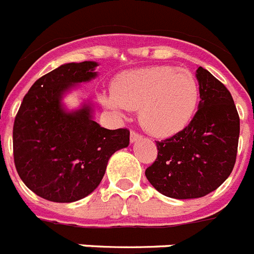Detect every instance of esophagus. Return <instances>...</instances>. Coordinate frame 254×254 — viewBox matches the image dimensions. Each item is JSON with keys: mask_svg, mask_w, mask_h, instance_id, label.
Instances as JSON below:
<instances>
[{"mask_svg": "<svg viewBox=\"0 0 254 254\" xmlns=\"http://www.w3.org/2000/svg\"><path fill=\"white\" fill-rule=\"evenodd\" d=\"M131 142H135V141H137V140H140V138L142 137L141 135H138L137 132H135V131H131Z\"/></svg>", "mask_w": 254, "mask_h": 254, "instance_id": "obj_1", "label": "esophagus"}]
</instances>
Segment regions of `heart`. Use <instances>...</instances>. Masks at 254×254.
Instances as JSON below:
<instances>
[{
  "label": "heart",
  "mask_w": 254,
  "mask_h": 254,
  "mask_svg": "<svg viewBox=\"0 0 254 254\" xmlns=\"http://www.w3.org/2000/svg\"><path fill=\"white\" fill-rule=\"evenodd\" d=\"M104 106L122 116L138 110V122L157 137H168L189 125L198 108L199 84L188 69L153 66L125 71L113 83Z\"/></svg>",
  "instance_id": "heart-1"
}]
</instances>
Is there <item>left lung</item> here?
Instances as JSON below:
<instances>
[{
    "label": "left lung",
    "mask_w": 254,
    "mask_h": 254,
    "mask_svg": "<svg viewBox=\"0 0 254 254\" xmlns=\"http://www.w3.org/2000/svg\"><path fill=\"white\" fill-rule=\"evenodd\" d=\"M196 79L198 112L183 131L157 141V159L145 171L149 183L170 198L194 199L214 191L236 160L240 119L230 91L201 66Z\"/></svg>",
    "instance_id": "left-lung-1"
}]
</instances>
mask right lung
Returning <instances> with one entry per match:
<instances>
[{"mask_svg": "<svg viewBox=\"0 0 254 254\" xmlns=\"http://www.w3.org/2000/svg\"><path fill=\"white\" fill-rule=\"evenodd\" d=\"M97 63H69L37 79L24 96L12 129L14 162L34 194L71 203L96 189L108 160L127 148V128L106 129L92 119L90 103L68 112L63 96L97 75Z\"/></svg>", "mask_w": 254, "mask_h": 254, "instance_id": "add662e5", "label": "right lung"}]
</instances>
